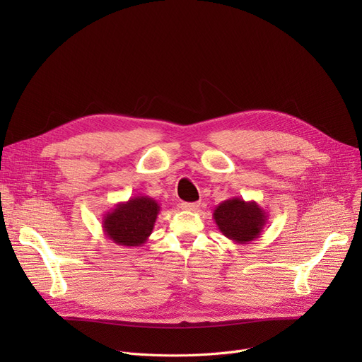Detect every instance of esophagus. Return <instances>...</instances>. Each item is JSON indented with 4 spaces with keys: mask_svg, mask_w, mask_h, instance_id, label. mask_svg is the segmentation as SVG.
Masks as SVG:
<instances>
[{
    "mask_svg": "<svg viewBox=\"0 0 362 362\" xmlns=\"http://www.w3.org/2000/svg\"><path fill=\"white\" fill-rule=\"evenodd\" d=\"M198 206H199L198 202H182L180 204V208L185 211H195V210H198Z\"/></svg>",
    "mask_w": 362,
    "mask_h": 362,
    "instance_id": "1",
    "label": "esophagus"
}]
</instances>
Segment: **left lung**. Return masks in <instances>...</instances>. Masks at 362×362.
I'll return each mask as SVG.
<instances>
[{
    "label": "left lung",
    "instance_id": "obj_1",
    "mask_svg": "<svg viewBox=\"0 0 362 362\" xmlns=\"http://www.w3.org/2000/svg\"><path fill=\"white\" fill-rule=\"evenodd\" d=\"M213 218L227 239L235 243H248L259 238L269 214L255 201L230 198L216 206Z\"/></svg>",
    "mask_w": 362,
    "mask_h": 362
}]
</instances>
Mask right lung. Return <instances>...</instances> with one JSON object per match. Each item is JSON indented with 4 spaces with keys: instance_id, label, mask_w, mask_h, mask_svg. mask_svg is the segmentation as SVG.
<instances>
[{
    "instance_id": "1",
    "label": "right lung",
    "mask_w": 362,
    "mask_h": 362,
    "mask_svg": "<svg viewBox=\"0 0 362 362\" xmlns=\"http://www.w3.org/2000/svg\"><path fill=\"white\" fill-rule=\"evenodd\" d=\"M160 204L146 195L119 202L103 217L104 235L122 246H142L154 229Z\"/></svg>"
}]
</instances>
